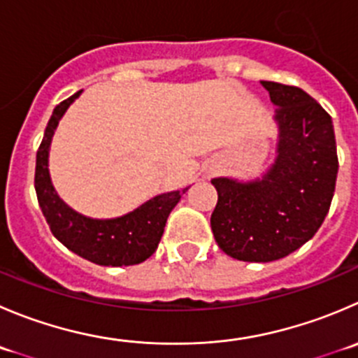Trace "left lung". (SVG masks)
Returning <instances> with one entry per match:
<instances>
[{"label":"left lung","instance_id":"left-lung-1","mask_svg":"<svg viewBox=\"0 0 358 358\" xmlns=\"http://www.w3.org/2000/svg\"><path fill=\"white\" fill-rule=\"evenodd\" d=\"M276 105L278 155L255 182L213 178L215 241L232 259L271 262L296 252L320 229L338 176L332 119L308 92L262 82Z\"/></svg>","mask_w":358,"mask_h":358}]
</instances>
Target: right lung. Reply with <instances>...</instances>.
<instances>
[{
    "instance_id": "right-lung-1",
    "label": "right lung",
    "mask_w": 358,
    "mask_h": 358,
    "mask_svg": "<svg viewBox=\"0 0 358 358\" xmlns=\"http://www.w3.org/2000/svg\"><path fill=\"white\" fill-rule=\"evenodd\" d=\"M80 92L82 91L59 103L47 124L36 152L34 189L38 203L52 234L76 255L99 266H134L155 252L169 213L189 187L161 194L141 204L138 210L112 220L87 218L66 206L55 194L48 176V147L59 120Z\"/></svg>"
}]
</instances>
